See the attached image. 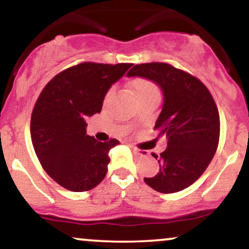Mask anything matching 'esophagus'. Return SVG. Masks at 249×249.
<instances>
[{
    "mask_svg": "<svg viewBox=\"0 0 249 249\" xmlns=\"http://www.w3.org/2000/svg\"><path fill=\"white\" fill-rule=\"evenodd\" d=\"M131 148H132L133 153L136 154V157L143 158V157H146V155L148 154L147 151H145V149H139V148H137V147H133V146H131Z\"/></svg>",
    "mask_w": 249,
    "mask_h": 249,
    "instance_id": "obj_1",
    "label": "esophagus"
}]
</instances>
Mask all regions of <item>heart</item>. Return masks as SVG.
Returning <instances> with one entry per match:
<instances>
[{"label":"heart","instance_id":"heart-1","mask_svg":"<svg viewBox=\"0 0 249 249\" xmlns=\"http://www.w3.org/2000/svg\"><path fill=\"white\" fill-rule=\"evenodd\" d=\"M131 86H132L133 92L138 100L143 97H159L160 96L158 86L155 85L153 81L145 79V77H136V79L131 81ZM112 92L113 89H109L106 96H104V101H107L112 95Z\"/></svg>","mask_w":249,"mask_h":249}]
</instances>
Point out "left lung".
<instances>
[{
	"instance_id": "8db88e82",
	"label": "left lung",
	"mask_w": 249,
	"mask_h": 249,
	"mask_svg": "<svg viewBox=\"0 0 249 249\" xmlns=\"http://www.w3.org/2000/svg\"><path fill=\"white\" fill-rule=\"evenodd\" d=\"M126 75L153 81L163 92L154 130L166 138L167 148L152 154L160 170L143 181L162 194L185 189L205 172L219 142V112L211 92L196 76L166 62L136 65Z\"/></svg>"
}]
</instances>
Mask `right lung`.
Masks as SVG:
<instances>
[{
  "mask_svg": "<svg viewBox=\"0 0 249 249\" xmlns=\"http://www.w3.org/2000/svg\"><path fill=\"white\" fill-rule=\"evenodd\" d=\"M132 64L82 62L45 86L31 116V140L43 168L65 189L81 193L100 184L117 139L101 142L87 134L86 119L101 112L107 91Z\"/></svg>",
  "mask_w": 249,
  "mask_h": 249,
  "instance_id": "right-lung-1",
  "label": "right lung"
}]
</instances>
